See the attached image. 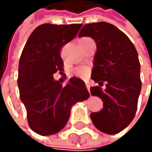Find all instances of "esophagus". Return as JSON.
Instances as JSON below:
<instances>
[{
    "mask_svg": "<svg viewBox=\"0 0 152 152\" xmlns=\"http://www.w3.org/2000/svg\"><path fill=\"white\" fill-rule=\"evenodd\" d=\"M86 88L88 90V92L90 91V82L89 81H86Z\"/></svg>",
    "mask_w": 152,
    "mask_h": 152,
    "instance_id": "esophagus-1",
    "label": "esophagus"
}]
</instances>
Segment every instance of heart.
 <instances>
[{
    "mask_svg": "<svg viewBox=\"0 0 152 152\" xmlns=\"http://www.w3.org/2000/svg\"><path fill=\"white\" fill-rule=\"evenodd\" d=\"M73 73L77 75H79V77H85L87 74H88V69L86 67L81 66V67H77L73 70Z\"/></svg>",
    "mask_w": 152,
    "mask_h": 152,
    "instance_id": "obj_1",
    "label": "heart"
}]
</instances>
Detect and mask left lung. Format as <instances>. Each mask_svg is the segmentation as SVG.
Instances as JSON below:
<instances>
[{
    "instance_id": "1",
    "label": "left lung",
    "mask_w": 152,
    "mask_h": 152,
    "mask_svg": "<svg viewBox=\"0 0 152 152\" xmlns=\"http://www.w3.org/2000/svg\"><path fill=\"white\" fill-rule=\"evenodd\" d=\"M78 36H89L96 44L91 78L98 86L90 87V92L102 99L103 108L90 118L98 130L117 134L129 125L137 111L141 90L137 50L123 32L105 22L86 24Z\"/></svg>"
}]
</instances>
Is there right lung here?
<instances>
[{
	"label": "right lung",
	"mask_w": 152,
	"mask_h": 152,
	"mask_svg": "<svg viewBox=\"0 0 152 152\" xmlns=\"http://www.w3.org/2000/svg\"><path fill=\"white\" fill-rule=\"evenodd\" d=\"M81 26V23L39 25L22 52L18 70L20 97L26 108L29 126L39 135H53L63 129L71 107L89 96L80 78L73 77L63 86L53 77L63 70L61 48L75 37Z\"/></svg>",
	"instance_id": "add662e5"
}]
</instances>
